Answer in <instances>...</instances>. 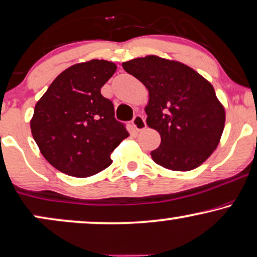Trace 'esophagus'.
I'll use <instances>...</instances> for the list:
<instances>
[{"mask_svg":"<svg viewBox=\"0 0 257 257\" xmlns=\"http://www.w3.org/2000/svg\"><path fill=\"white\" fill-rule=\"evenodd\" d=\"M133 126H134V129L136 132H141L144 131V129H146V126H147V124H146V121L145 118L142 117L141 115H136L134 118H133Z\"/></svg>","mask_w":257,"mask_h":257,"instance_id":"esophagus-1","label":"esophagus"}]
</instances>
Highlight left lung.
<instances>
[{
	"label": "left lung",
	"instance_id": "obj_1",
	"mask_svg": "<svg viewBox=\"0 0 257 257\" xmlns=\"http://www.w3.org/2000/svg\"><path fill=\"white\" fill-rule=\"evenodd\" d=\"M147 87V124L161 136L153 160L171 171H191L212 154L222 138L225 110L209 80L190 66L158 56L122 64Z\"/></svg>",
	"mask_w": 257,
	"mask_h": 257
}]
</instances>
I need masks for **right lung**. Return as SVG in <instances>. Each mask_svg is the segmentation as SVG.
<instances>
[{
  "instance_id": "add662e5",
  "label": "right lung",
  "mask_w": 257,
  "mask_h": 257,
  "mask_svg": "<svg viewBox=\"0 0 257 257\" xmlns=\"http://www.w3.org/2000/svg\"><path fill=\"white\" fill-rule=\"evenodd\" d=\"M116 69L98 59L72 65L35 104L32 135L58 171L77 178L97 174L111 165L113 149L129 136L116 121L111 100L100 93Z\"/></svg>"
}]
</instances>
